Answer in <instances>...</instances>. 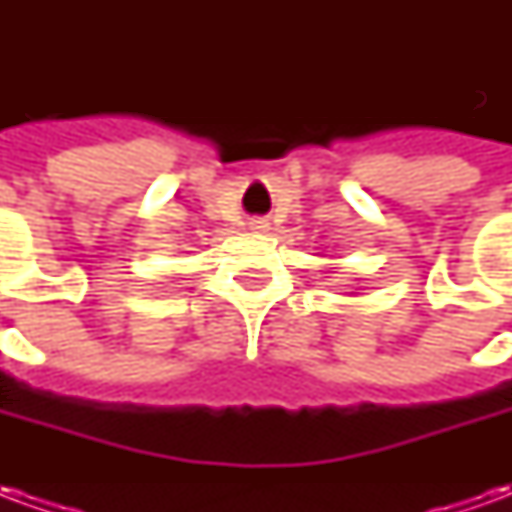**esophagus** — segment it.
Wrapping results in <instances>:
<instances>
[{"label": "esophagus", "mask_w": 512, "mask_h": 512, "mask_svg": "<svg viewBox=\"0 0 512 512\" xmlns=\"http://www.w3.org/2000/svg\"><path fill=\"white\" fill-rule=\"evenodd\" d=\"M249 230H252V233H268V230H271V222L257 216V219H249Z\"/></svg>", "instance_id": "34e87169"}]
</instances>
